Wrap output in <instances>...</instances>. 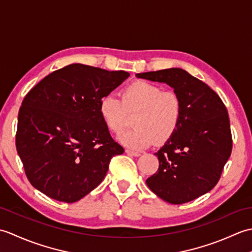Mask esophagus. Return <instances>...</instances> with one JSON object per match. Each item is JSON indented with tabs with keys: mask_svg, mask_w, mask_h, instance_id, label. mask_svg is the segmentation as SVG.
<instances>
[{
	"mask_svg": "<svg viewBox=\"0 0 252 252\" xmlns=\"http://www.w3.org/2000/svg\"><path fill=\"white\" fill-rule=\"evenodd\" d=\"M126 153L127 155H129V156H134V157H138V156H140V155H141L138 152L131 151V149H126Z\"/></svg>",
	"mask_w": 252,
	"mask_h": 252,
	"instance_id": "obj_1",
	"label": "esophagus"
}]
</instances>
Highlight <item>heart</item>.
<instances>
[{
  "instance_id": "obj_1",
  "label": "heart",
  "mask_w": 252,
  "mask_h": 252,
  "mask_svg": "<svg viewBox=\"0 0 252 252\" xmlns=\"http://www.w3.org/2000/svg\"><path fill=\"white\" fill-rule=\"evenodd\" d=\"M120 99L105 96L98 105L99 116L105 126L115 135H120L129 125V116H134V129L120 136V142L132 149H143L168 142L178 131L184 112L181 96L172 91L137 80L120 91Z\"/></svg>"
}]
</instances>
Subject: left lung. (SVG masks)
<instances>
[{"label":"left lung","mask_w":252,"mask_h":252,"mask_svg":"<svg viewBox=\"0 0 252 252\" xmlns=\"http://www.w3.org/2000/svg\"><path fill=\"white\" fill-rule=\"evenodd\" d=\"M136 77L169 84L184 105L178 131L155 154L159 168L146 180L147 186L174 205L210 191L220 180L233 148L227 109L220 96L180 68L137 73Z\"/></svg>","instance_id":"1"}]
</instances>
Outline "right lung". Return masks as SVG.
Here are the masks:
<instances>
[{"instance_id":"add662e5","label":"right lung","mask_w":252,"mask_h":252,"mask_svg":"<svg viewBox=\"0 0 252 252\" xmlns=\"http://www.w3.org/2000/svg\"><path fill=\"white\" fill-rule=\"evenodd\" d=\"M130 77L72 63L34 85L19 109L16 149L31 185L53 199L74 202L104 180L125 149L99 116L100 99Z\"/></svg>"}]
</instances>
